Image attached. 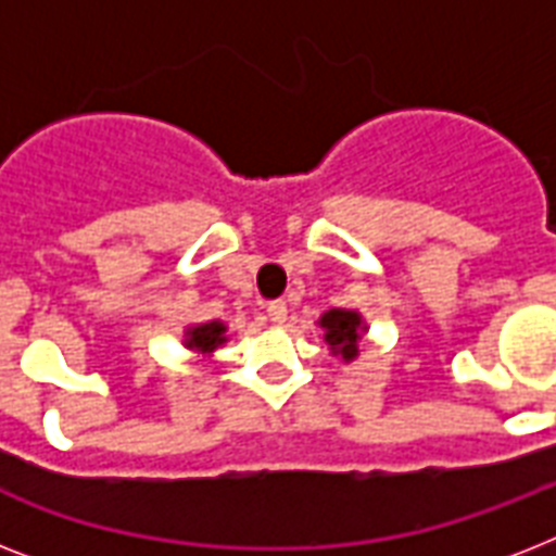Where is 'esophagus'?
Listing matches in <instances>:
<instances>
[{
    "mask_svg": "<svg viewBox=\"0 0 556 556\" xmlns=\"http://www.w3.org/2000/svg\"><path fill=\"white\" fill-rule=\"evenodd\" d=\"M268 317H270V323L282 326V323H286V317H288L286 303H282V300H274V303H268Z\"/></svg>",
    "mask_w": 556,
    "mask_h": 556,
    "instance_id": "esophagus-1",
    "label": "esophagus"
}]
</instances>
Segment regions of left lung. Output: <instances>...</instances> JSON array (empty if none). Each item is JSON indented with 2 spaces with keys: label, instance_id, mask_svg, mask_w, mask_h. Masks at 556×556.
Here are the masks:
<instances>
[{
  "label": "left lung",
  "instance_id": "left-lung-1",
  "mask_svg": "<svg viewBox=\"0 0 556 556\" xmlns=\"http://www.w3.org/2000/svg\"><path fill=\"white\" fill-rule=\"evenodd\" d=\"M320 329L326 331V343H329L334 355L343 357L346 364L355 361L357 343H361V334L366 331V323L361 314L349 312V308H331L320 317Z\"/></svg>",
  "mask_w": 556,
  "mask_h": 556
}]
</instances>
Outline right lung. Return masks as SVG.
Here are the masks:
<instances>
[{"instance_id":"obj_1","label":"right lung","mask_w":556,"mask_h":556,"mask_svg":"<svg viewBox=\"0 0 556 556\" xmlns=\"http://www.w3.org/2000/svg\"><path fill=\"white\" fill-rule=\"evenodd\" d=\"M222 343H227V326L218 320L201 323V326H192V329L185 331V346L199 352V355L216 352Z\"/></svg>"}]
</instances>
